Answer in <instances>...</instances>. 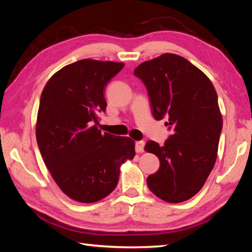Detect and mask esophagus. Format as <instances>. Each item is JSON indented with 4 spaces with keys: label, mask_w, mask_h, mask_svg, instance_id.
I'll use <instances>...</instances> for the list:
<instances>
[{
    "label": "esophagus",
    "mask_w": 252,
    "mask_h": 252,
    "mask_svg": "<svg viewBox=\"0 0 252 252\" xmlns=\"http://www.w3.org/2000/svg\"><path fill=\"white\" fill-rule=\"evenodd\" d=\"M144 146H145V143H144L143 141L135 142V151H136V153L144 152Z\"/></svg>",
    "instance_id": "34e87169"
}]
</instances>
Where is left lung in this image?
Listing matches in <instances>:
<instances>
[{
    "label": "left lung",
    "instance_id": "obj_1",
    "mask_svg": "<svg viewBox=\"0 0 252 252\" xmlns=\"http://www.w3.org/2000/svg\"><path fill=\"white\" fill-rule=\"evenodd\" d=\"M134 76L145 84L155 119L167 117L165 126L172 131L163 146L146 143V152L160 161L147 185L167 202L189 200L201 189L217 160L223 121L216 89L201 70L175 54L142 63Z\"/></svg>",
    "mask_w": 252,
    "mask_h": 252
}]
</instances>
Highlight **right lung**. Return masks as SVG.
<instances>
[{"label":"right lung","mask_w":252,"mask_h":252,"mask_svg":"<svg viewBox=\"0 0 252 252\" xmlns=\"http://www.w3.org/2000/svg\"><path fill=\"white\" fill-rule=\"evenodd\" d=\"M122 63L81 60L62 68L41 94L36 142L58 187L71 199L91 203L116 189L120 165L135 155L134 142L101 133L105 89Z\"/></svg>","instance_id":"add662e5"}]
</instances>
